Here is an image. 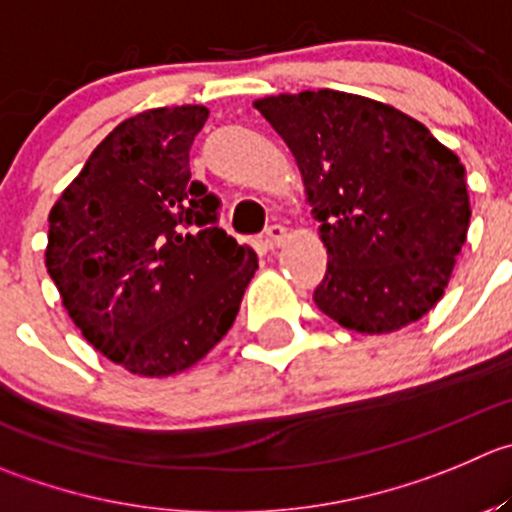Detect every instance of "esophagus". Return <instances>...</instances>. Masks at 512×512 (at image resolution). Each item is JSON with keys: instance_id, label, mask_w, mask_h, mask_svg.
I'll use <instances>...</instances> for the list:
<instances>
[{"instance_id": "obj_1", "label": "esophagus", "mask_w": 512, "mask_h": 512, "mask_svg": "<svg viewBox=\"0 0 512 512\" xmlns=\"http://www.w3.org/2000/svg\"><path fill=\"white\" fill-rule=\"evenodd\" d=\"M285 237H287V227L285 225H270L265 230V240H267V245H270V247H280L282 242H285Z\"/></svg>"}]
</instances>
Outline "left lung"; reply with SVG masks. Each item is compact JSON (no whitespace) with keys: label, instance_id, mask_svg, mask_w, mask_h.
<instances>
[{"label":"left lung","instance_id":"left-lung-1","mask_svg":"<svg viewBox=\"0 0 512 512\" xmlns=\"http://www.w3.org/2000/svg\"><path fill=\"white\" fill-rule=\"evenodd\" d=\"M300 167L327 272L315 305L382 335L428 315L468 237L465 167L425 124L360 94L317 89L257 99Z\"/></svg>","mask_w":512,"mask_h":512}]
</instances>
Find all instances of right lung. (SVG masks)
Segmentation results:
<instances>
[{
    "label": "right lung",
    "instance_id": "obj_1",
    "mask_svg": "<svg viewBox=\"0 0 512 512\" xmlns=\"http://www.w3.org/2000/svg\"><path fill=\"white\" fill-rule=\"evenodd\" d=\"M202 104L117 124L49 212L47 272L89 345L145 377L187 370L235 322L257 255L192 180Z\"/></svg>",
    "mask_w": 512,
    "mask_h": 512
}]
</instances>
